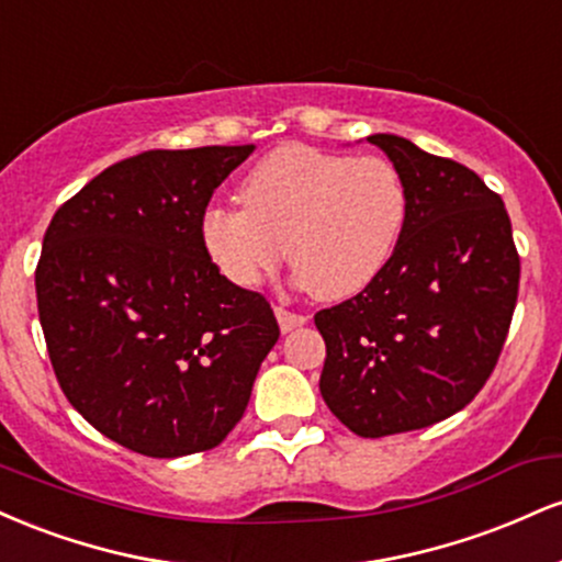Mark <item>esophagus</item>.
Wrapping results in <instances>:
<instances>
[{
  "instance_id": "1",
  "label": "esophagus",
  "mask_w": 562,
  "mask_h": 562,
  "mask_svg": "<svg viewBox=\"0 0 562 562\" xmlns=\"http://www.w3.org/2000/svg\"><path fill=\"white\" fill-rule=\"evenodd\" d=\"M274 317H277V322H280V330H282V333L295 330V327L306 325V322H308L306 314L288 312V308H282V306H277V308H274Z\"/></svg>"
}]
</instances>
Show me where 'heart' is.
Here are the masks:
<instances>
[{
    "instance_id": "obj_1",
    "label": "heart",
    "mask_w": 562,
    "mask_h": 562,
    "mask_svg": "<svg viewBox=\"0 0 562 562\" xmlns=\"http://www.w3.org/2000/svg\"><path fill=\"white\" fill-rule=\"evenodd\" d=\"M237 200L243 209L211 205L200 218L209 261L232 285L259 288L288 254L299 280L325 301L351 299L378 280L409 214L391 160L306 145H282L250 166Z\"/></svg>"
}]
</instances>
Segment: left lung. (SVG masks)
Listing matches in <instances>:
<instances>
[{
	"label": "left lung",
	"instance_id": "left-lung-1",
	"mask_svg": "<svg viewBox=\"0 0 562 562\" xmlns=\"http://www.w3.org/2000/svg\"><path fill=\"white\" fill-rule=\"evenodd\" d=\"M404 177L409 214L389 267L314 314L327 346L319 391L362 438L428 428L492 375L518 301L505 203L468 166L396 134H370Z\"/></svg>",
	"mask_w": 562,
	"mask_h": 562
}]
</instances>
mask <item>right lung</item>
Returning a JSON list of instances; mask_svg holds the SVG:
<instances>
[{
  "mask_svg": "<svg viewBox=\"0 0 562 562\" xmlns=\"http://www.w3.org/2000/svg\"><path fill=\"white\" fill-rule=\"evenodd\" d=\"M254 145L150 150L57 209L36 301L57 383L102 436L145 457L214 449L280 338L274 312L200 245L211 195Z\"/></svg>",
  "mask_w": 562,
  "mask_h": 562,
  "instance_id": "obj_1",
  "label": "right lung"
}]
</instances>
